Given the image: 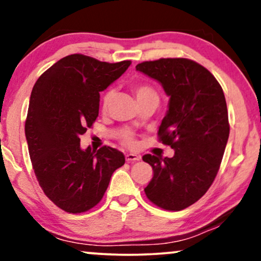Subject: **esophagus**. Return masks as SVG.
I'll return each mask as SVG.
<instances>
[{
    "label": "esophagus",
    "instance_id": "esophagus-1",
    "mask_svg": "<svg viewBox=\"0 0 261 261\" xmlns=\"http://www.w3.org/2000/svg\"><path fill=\"white\" fill-rule=\"evenodd\" d=\"M125 158H126L127 162H137L141 160L140 155L135 154V153H127L126 155H125Z\"/></svg>",
    "mask_w": 261,
    "mask_h": 261
}]
</instances>
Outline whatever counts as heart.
Here are the masks:
<instances>
[{"instance_id": "obj_1", "label": "heart", "mask_w": 261, "mask_h": 261, "mask_svg": "<svg viewBox=\"0 0 261 261\" xmlns=\"http://www.w3.org/2000/svg\"><path fill=\"white\" fill-rule=\"evenodd\" d=\"M135 93H136V97L139 100L143 99V98H157L158 99L157 92H155L154 89L148 85H139L136 88H135ZM113 95H114V89L112 88L108 89V91L104 93L103 98H101V108H103V109H107L108 106H109V103L112 101ZM125 142H126V145L128 146L135 145V141L130 135H127V136L125 137Z\"/></svg>"}]
</instances>
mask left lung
Segmentation results:
<instances>
[{
  "instance_id": "8db88e82",
  "label": "left lung",
  "mask_w": 261,
  "mask_h": 261,
  "mask_svg": "<svg viewBox=\"0 0 261 261\" xmlns=\"http://www.w3.org/2000/svg\"><path fill=\"white\" fill-rule=\"evenodd\" d=\"M136 70L158 81L169 97L158 137L174 149L172 158L142 157L153 169L146 196L180 211L205 195L220 169L229 136L226 98L214 74L193 60L145 61Z\"/></svg>"
}]
</instances>
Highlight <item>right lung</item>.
I'll return each mask as SVG.
<instances>
[{
	"label": "right lung",
	"instance_id": "1",
	"mask_svg": "<svg viewBox=\"0 0 261 261\" xmlns=\"http://www.w3.org/2000/svg\"><path fill=\"white\" fill-rule=\"evenodd\" d=\"M130 65L73 54L47 68L33 87L25 120L33 169L45 195L66 212L94 207L113 173L124 166L122 152L109 146L82 149L80 136L98 118L99 93Z\"/></svg>",
	"mask_w": 261,
	"mask_h": 261
}]
</instances>
